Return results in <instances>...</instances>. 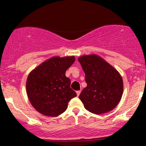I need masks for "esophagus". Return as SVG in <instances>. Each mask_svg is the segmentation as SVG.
<instances>
[{
	"label": "esophagus",
	"instance_id": "obj_1",
	"mask_svg": "<svg viewBox=\"0 0 146 146\" xmlns=\"http://www.w3.org/2000/svg\"><path fill=\"white\" fill-rule=\"evenodd\" d=\"M80 93H81V90H78V91H76V93H77V95H78V97L80 95Z\"/></svg>",
	"mask_w": 146,
	"mask_h": 146
}]
</instances>
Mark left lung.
Listing matches in <instances>:
<instances>
[{"instance_id":"left-lung-1","label":"left lung","mask_w":146,"mask_h":146,"mask_svg":"<svg viewBox=\"0 0 146 146\" xmlns=\"http://www.w3.org/2000/svg\"><path fill=\"white\" fill-rule=\"evenodd\" d=\"M78 61L87 84L79 96L84 108L96 115L114 109L123 94V83L119 73L98 55H85Z\"/></svg>"}]
</instances>
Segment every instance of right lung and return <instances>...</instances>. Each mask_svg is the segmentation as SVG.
I'll list each match as a JSON object with an SVG mask.
<instances>
[{
  "instance_id": "1",
  "label": "right lung",
  "mask_w": 146,
  "mask_h": 146,
  "mask_svg": "<svg viewBox=\"0 0 146 146\" xmlns=\"http://www.w3.org/2000/svg\"><path fill=\"white\" fill-rule=\"evenodd\" d=\"M75 60L74 56H55L30 72L26 82L27 94L37 111L46 116L57 117L77 96L70 87L71 80L65 75Z\"/></svg>"
}]
</instances>
